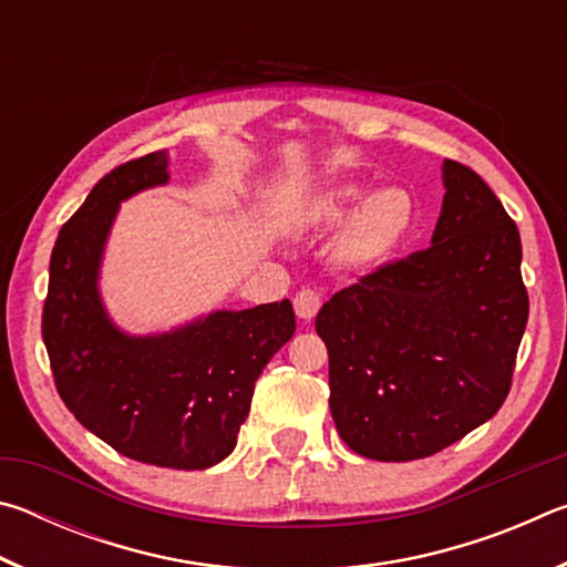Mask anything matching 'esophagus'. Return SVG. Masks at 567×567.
<instances>
[{"label":"esophagus","instance_id":"34e87169","mask_svg":"<svg viewBox=\"0 0 567 567\" xmlns=\"http://www.w3.org/2000/svg\"><path fill=\"white\" fill-rule=\"evenodd\" d=\"M322 307V295L312 287H302L300 292L295 295V312L300 320H312L315 315L320 312Z\"/></svg>","mask_w":567,"mask_h":567}]
</instances>
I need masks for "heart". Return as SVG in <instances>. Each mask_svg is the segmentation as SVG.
I'll return each mask as SVG.
<instances>
[{"label": "heart", "mask_w": 567, "mask_h": 567, "mask_svg": "<svg viewBox=\"0 0 567 567\" xmlns=\"http://www.w3.org/2000/svg\"><path fill=\"white\" fill-rule=\"evenodd\" d=\"M342 225L332 257L344 270H375L408 245L415 229L417 207L405 187L368 189L360 182H342L307 199L300 223L312 229Z\"/></svg>", "instance_id": "1"}]
</instances>
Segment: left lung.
<instances>
[{"mask_svg": "<svg viewBox=\"0 0 567 567\" xmlns=\"http://www.w3.org/2000/svg\"><path fill=\"white\" fill-rule=\"evenodd\" d=\"M430 247L322 305L330 410L350 450L382 463L435 455L511 392L527 324L520 233L483 177L443 162Z\"/></svg>", "mask_w": 567, "mask_h": 567, "instance_id": "1", "label": "left lung"}]
</instances>
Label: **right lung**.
<instances>
[{
	"mask_svg": "<svg viewBox=\"0 0 567 567\" xmlns=\"http://www.w3.org/2000/svg\"><path fill=\"white\" fill-rule=\"evenodd\" d=\"M165 150L104 175L60 229L42 338L64 405L140 463L205 470L233 453L255 382L295 334L290 300L217 310L159 334H127L104 310L100 267L120 203L167 185Z\"/></svg>",
	"mask_w": 567,
	"mask_h": 567,
	"instance_id": "add662e5",
	"label": "right lung"
}]
</instances>
